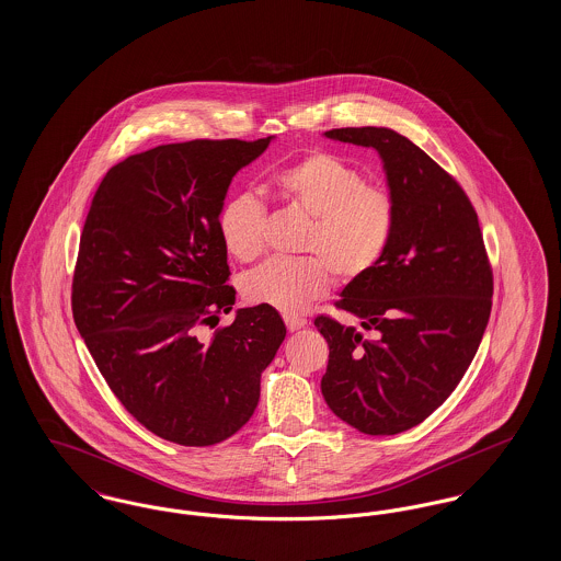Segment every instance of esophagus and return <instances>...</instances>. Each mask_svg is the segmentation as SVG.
Listing matches in <instances>:
<instances>
[{
	"label": "esophagus",
	"instance_id": "1",
	"mask_svg": "<svg viewBox=\"0 0 561 561\" xmlns=\"http://www.w3.org/2000/svg\"><path fill=\"white\" fill-rule=\"evenodd\" d=\"M284 321H286V325H288L290 332L300 330V328L307 325V320H305V318H298V316H284Z\"/></svg>",
	"mask_w": 561,
	"mask_h": 561
}]
</instances>
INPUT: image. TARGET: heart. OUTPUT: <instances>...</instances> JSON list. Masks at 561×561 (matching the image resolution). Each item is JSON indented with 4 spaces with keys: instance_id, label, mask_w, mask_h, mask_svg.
Returning <instances> with one entry per match:
<instances>
[{
    "instance_id": "b5f03b06",
    "label": "heart",
    "mask_w": 561,
    "mask_h": 561,
    "mask_svg": "<svg viewBox=\"0 0 561 561\" xmlns=\"http://www.w3.org/2000/svg\"><path fill=\"white\" fill-rule=\"evenodd\" d=\"M277 197L294 213L309 216L296 261L271 259L241 277V294L252 305L298 313L332 286L366 277L382 261L396 233L398 206L385 187L368 185L357 168L330 153L311 151L271 179ZM218 233L238 261H254L265 250L267 208L252 193H236L218 210Z\"/></svg>"
}]
</instances>
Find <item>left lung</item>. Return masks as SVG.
<instances>
[{
	"mask_svg": "<svg viewBox=\"0 0 561 561\" xmlns=\"http://www.w3.org/2000/svg\"><path fill=\"white\" fill-rule=\"evenodd\" d=\"M325 136L380 153L398 222L382 261L336 300L370 336L316 318L330 347L321 393L351 427L396 435L448 400L473 362L492 309V265L465 188L421 147L373 126Z\"/></svg>",
	"mask_w": 561,
	"mask_h": 561,
	"instance_id": "left-lung-1",
	"label": "left lung"
}]
</instances>
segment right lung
<instances>
[{
  "mask_svg": "<svg viewBox=\"0 0 561 561\" xmlns=\"http://www.w3.org/2000/svg\"><path fill=\"white\" fill-rule=\"evenodd\" d=\"M271 142L195 138L115 163L83 222L73 320L108 389L161 439L213 446L238 433L286 336L279 313L236 305L218 210L236 172Z\"/></svg>",
  "mask_w": 561,
  "mask_h": 561,
  "instance_id": "obj_1",
  "label": "right lung"
}]
</instances>
